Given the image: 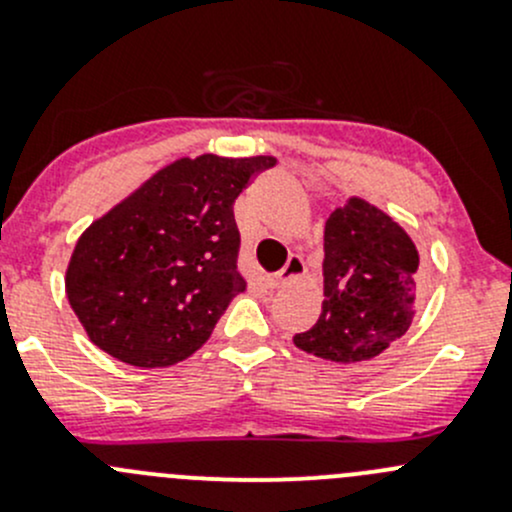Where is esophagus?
Masks as SVG:
<instances>
[{"mask_svg": "<svg viewBox=\"0 0 512 512\" xmlns=\"http://www.w3.org/2000/svg\"><path fill=\"white\" fill-rule=\"evenodd\" d=\"M304 275V260L299 255H289V260L285 262V267H282L277 275L270 277V287L277 289L282 285H287V282L292 280H299V277Z\"/></svg>", "mask_w": 512, "mask_h": 512, "instance_id": "obj_1", "label": "esophagus"}]
</instances>
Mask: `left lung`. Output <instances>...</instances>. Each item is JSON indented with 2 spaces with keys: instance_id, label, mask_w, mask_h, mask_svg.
<instances>
[{
  "instance_id": "8db88e82",
  "label": "left lung",
  "mask_w": 512,
  "mask_h": 512,
  "mask_svg": "<svg viewBox=\"0 0 512 512\" xmlns=\"http://www.w3.org/2000/svg\"><path fill=\"white\" fill-rule=\"evenodd\" d=\"M324 302L292 342L327 361L374 359L404 337L416 314L418 252L399 223L352 198L324 225Z\"/></svg>"
}]
</instances>
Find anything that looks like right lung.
<instances>
[{
  "mask_svg": "<svg viewBox=\"0 0 512 512\" xmlns=\"http://www.w3.org/2000/svg\"><path fill=\"white\" fill-rule=\"evenodd\" d=\"M275 158H180L76 242L66 294L91 342L156 369L198 352L247 280L232 205Z\"/></svg>",
  "mask_w": 512,
  "mask_h": 512,
  "instance_id": "obj_1",
  "label": "right lung"
}]
</instances>
